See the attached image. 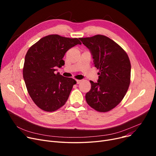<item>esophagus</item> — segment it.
Returning <instances> with one entry per match:
<instances>
[{"mask_svg":"<svg viewBox=\"0 0 156 156\" xmlns=\"http://www.w3.org/2000/svg\"><path fill=\"white\" fill-rule=\"evenodd\" d=\"M76 83H77V84H79V83L81 82V80H76Z\"/></svg>","mask_w":156,"mask_h":156,"instance_id":"esophagus-1","label":"esophagus"}]
</instances>
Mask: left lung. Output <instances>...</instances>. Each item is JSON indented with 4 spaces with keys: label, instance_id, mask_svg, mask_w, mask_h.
Listing matches in <instances>:
<instances>
[{
    "label": "left lung",
    "instance_id": "left-lung-1",
    "mask_svg": "<svg viewBox=\"0 0 156 156\" xmlns=\"http://www.w3.org/2000/svg\"><path fill=\"white\" fill-rule=\"evenodd\" d=\"M90 51L95 67L99 69L97 82L90 81L86 94L87 104L99 112H108L118 105L130 83L131 64L126 52L109 37L97 35L80 38Z\"/></svg>",
    "mask_w": 156,
    "mask_h": 156
}]
</instances>
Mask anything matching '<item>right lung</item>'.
I'll use <instances>...</instances> for the list:
<instances>
[{
    "mask_svg": "<svg viewBox=\"0 0 156 156\" xmlns=\"http://www.w3.org/2000/svg\"><path fill=\"white\" fill-rule=\"evenodd\" d=\"M79 39L50 35L28 49L24 58L23 78L31 99L41 109L53 112L66 102L76 81L54 71L56 67L64 65L62 58L66 52L81 44Z\"/></svg>",
    "mask_w": 156,
    "mask_h": 156,
    "instance_id": "obj_1",
    "label": "right lung"
}]
</instances>
